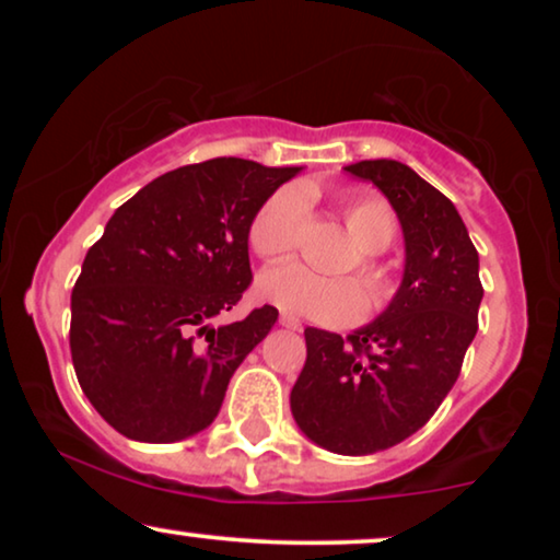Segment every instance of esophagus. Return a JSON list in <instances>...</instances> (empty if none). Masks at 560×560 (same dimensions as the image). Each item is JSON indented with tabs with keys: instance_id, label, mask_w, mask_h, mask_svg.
Masks as SVG:
<instances>
[{
	"instance_id": "esophagus-1",
	"label": "esophagus",
	"mask_w": 560,
	"mask_h": 560,
	"mask_svg": "<svg viewBox=\"0 0 560 560\" xmlns=\"http://www.w3.org/2000/svg\"><path fill=\"white\" fill-rule=\"evenodd\" d=\"M280 326L290 328V331H301V328H303L301 320H298L295 316H290V313H282V316H280Z\"/></svg>"
}]
</instances>
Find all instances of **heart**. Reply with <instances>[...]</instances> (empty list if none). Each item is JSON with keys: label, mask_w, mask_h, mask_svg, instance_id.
I'll list each match as a JSON object with an SVG mask.
<instances>
[{"label": "heart", "mask_w": 560, "mask_h": 560, "mask_svg": "<svg viewBox=\"0 0 560 560\" xmlns=\"http://www.w3.org/2000/svg\"><path fill=\"white\" fill-rule=\"evenodd\" d=\"M343 224L357 242V278L366 293V311H385L397 293V280L377 255L397 234V219L380 196H354L343 203ZM305 221L308 196L301 188H282L259 206L249 224V247L262 259H282L298 247ZM257 295L275 308L324 326L351 324L364 311V295L357 282L320 278L301 265H280L267 270L257 282Z\"/></svg>", "instance_id": "b5f03b06"}]
</instances>
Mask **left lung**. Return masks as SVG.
<instances>
[{
	"instance_id": "8db88e82",
	"label": "left lung",
	"mask_w": 560,
	"mask_h": 560,
	"mask_svg": "<svg viewBox=\"0 0 560 560\" xmlns=\"http://www.w3.org/2000/svg\"><path fill=\"white\" fill-rule=\"evenodd\" d=\"M343 171L372 180L400 219L405 272L393 303L347 339L305 328L290 393L301 431L320 448L366 456L423 428L462 372L479 328V255L456 206L397 160Z\"/></svg>"
}]
</instances>
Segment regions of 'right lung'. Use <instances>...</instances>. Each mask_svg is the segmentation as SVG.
I'll list each match as a JSON object with an SVG mask.
<instances>
[{
    "mask_svg": "<svg viewBox=\"0 0 560 560\" xmlns=\"http://www.w3.org/2000/svg\"><path fill=\"white\" fill-rule=\"evenodd\" d=\"M301 167L217 158L160 175L121 203L71 295V357L98 416L132 441L213 423L229 380L278 308L211 326L252 282L249 224Z\"/></svg>",
    "mask_w": 560,
    "mask_h": 560,
    "instance_id": "1",
    "label": "right lung"
}]
</instances>
